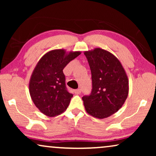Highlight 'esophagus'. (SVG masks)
<instances>
[{"label":"esophagus","mask_w":156,"mask_h":156,"mask_svg":"<svg viewBox=\"0 0 156 156\" xmlns=\"http://www.w3.org/2000/svg\"><path fill=\"white\" fill-rule=\"evenodd\" d=\"M81 91H82V89H75V90H74V93L76 94H80L81 93Z\"/></svg>","instance_id":"34e87169"}]
</instances>
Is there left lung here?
<instances>
[{
	"instance_id": "8db88e82",
	"label": "left lung",
	"mask_w": 156,
	"mask_h": 156,
	"mask_svg": "<svg viewBox=\"0 0 156 156\" xmlns=\"http://www.w3.org/2000/svg\"><path fill=\"white\" fill-rule=\"evenodd\" d=\"M91 72L92 91L82 100L86 112L97 119H105L118 112L129 94V79L121 62L104 49L84 52Z\"/></svg>"
}]
</instances>
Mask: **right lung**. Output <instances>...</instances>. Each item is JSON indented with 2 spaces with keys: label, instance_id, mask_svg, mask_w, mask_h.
Listing matches in <instances>:
<instances>
[{
  "label": "right lung",
  "instance_id": "obj_1",
  "mask_svg": "<svg viewBox=\"0 0 156 156\" xmlns=\"http://www.w3.org/2000/svg\"><path fill=\"white\" fill-rule=\"evenodd\" d=\"M81 54L80 51L53 50L42 56L29 82V91L36 107L42 114L54 117L67 109L73 95L68 92L63 69Z\"/></svg>",
  "mask_w": 156,
  "mask_h": 156
}]
</instances>
